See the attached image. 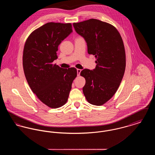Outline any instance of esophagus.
I'll return each instance as SVG.
<instances>
[{"instance_id":"obj_1","label":"esophagus","mask_w":155,"mask_h":155,"mask_svg":"<svg viewBox=\"0 0 155 155\" xmlns=\"http://www.w3.org/2000/svg\"><path fill=\"white\" fill-rule=\"evenodd\" d=\"M77 75L79 76L80 75V73H81V70H80V69H77Z\"/></svg>"}]
</instances>
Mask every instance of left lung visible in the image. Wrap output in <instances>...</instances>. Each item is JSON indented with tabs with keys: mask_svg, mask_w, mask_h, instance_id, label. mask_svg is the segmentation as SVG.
Instances as JSON below:
<instances>
[{
	"mask_svg": "<svg viewBox=\"0 0 155 155\" xmlns=\"http://www.w3.org/2000/svg\"><path fill=\"white\" fill-rule=\"evenodd\" d=\"M75 31L83 37L88 53L96 58L93 70L84 69L83 93L89 103L101 106L116 94L125 72V52L118 30L107 22L91 18L73 23Z\"/></svg>",
	"mask_w": 155,
	"mask_h": 155,
	"instance_id": "left-lung-1",
	"label": "left lung"
}]
</instances>
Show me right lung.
<instances>
[{"instance_id": "obj_1", "label": "right lung", "mask_w": 155, "mask_h": 155, "mask_svg": "<svg viewBox=\"0 0 155 155\" xmlns=\"http://www.w3.org/2000/svg\"><path fill=\"white\" fill-rule=\"evenodd\" d=\"M73 31L71 23L48 22L34 30L24 45L22 65L28 84L38 98L56 109L66 104L77 69L60 67L53 62L58 59V46Z\"/></svg>"}]
</instances>
